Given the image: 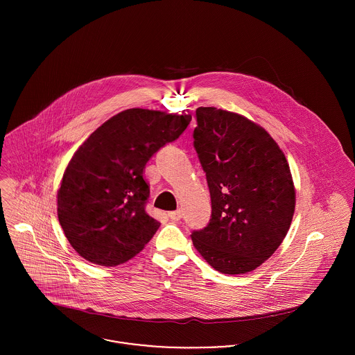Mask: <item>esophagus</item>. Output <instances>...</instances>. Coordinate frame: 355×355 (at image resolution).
Instances as JSON below:
<instances>
[{"instance_id": "1", "label": "esophagus", "mask_w": 355, "mask_h": 355, "mask_svg": "<svg viewBox=\"0 0 355 355\" xmlns=\"http://www.w3.org/2000/svg\"><path fill=\"white\" fill-rule=\"evenodd\" d=\"M168 217H169L172 221H179V220L182 218V211H180V210L169 211V213H168Z\"/></svg>"}]
</instances>
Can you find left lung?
I'll return each instance as SVG.
<instances>
[{
	"label": "left lung",
	"mask_w": 355,
	"mask_h": 355,
	"mask_svg": "<svg viewBox=\"0 0 355 355\" xmlns=\"http://www.w3.org/2000/svg\"><path fill=\"white\" fill-rule=\"evenodd\" d=\"M194 148L211 201L209 224L191 234L206 262L225 275L252 272L286 238L295 189L284 153L258 124L213 106L197 109Z\"/></svg>",
	"instance_id": "1"
}]
</instances>
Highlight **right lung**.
Segmentation results:
<instances>
[{"label":"right lung","mask_w":355,"mask_h":355,"mask_svg":"<svg viewBox=\"0 0 355 355\" xmlns=\"http://www.w3.org/2000/svg\"><path fill=\"white\" fill-rule=\"evenodd\" d=\"M190 121V114L132 107L110 117L83 142L57 191L58 221L76 253L116 266L144 250L159 228L145 210L150 189L144 169Z\"/></svg>","instance_id":"obj_1"}]
</instances>
